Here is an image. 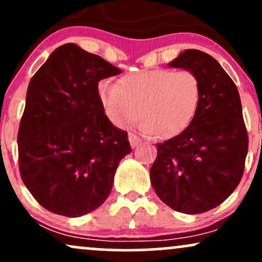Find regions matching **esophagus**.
Masks as SVG:
<instances>
[{
	"label": "esophagus",
	"mask_w": 262,
	"mask_h": 262,
	"mask_svg": "<svg viewBox=\"0 0 262 262\" xmlns=\"http://www.w3.org/2000/svg\"><path fill=\"white\" fill-rule=\"evenodd\" d=\"M129 141H130L132 148H135V146L139 145L141 140H140V138H139V137H137V135H135V134L130 133V134H129Z\"/></svg>",
	"instance_id": "1"
}]
</instances>
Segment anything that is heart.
<instances>
[{"mask_svg":"<svg viewBox=\"0 0 262 262\" xmlns=\"http://www.w3.org/2000/svg\"><path fill=\"white\" fill-rule=\"evenodd\" d=\"M201 96L200 77L188 69H143L123 75L118 82L104 80L98 85L104 113L114 125L127 128L141 117L140 130L162 139L191 124Z\"/></svg>","mask_w":262,"mask_h":262,"instance_id":"heart-1","label":"heart"}]
</instances>
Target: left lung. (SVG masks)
I'll return each instance as SVG.
<instances>
[{"mask_svg":"<svg viewBox=\"0 0 262 262\" xmlns=\"http://www.w3.org/2000/svg\"><path fill=\"white\" fill-rule=\"evenodd\" d=\"M169 66L194 71L202 96L191 124L156 144L158 156L150 180L170 208L198 214L224 202L239 185L248 154V132L235 83L217 60L187 49Z\"/></svg>","mask_w":262,"mask_h":262,"instance_id":"obj_1","label":"left lung"}]
</instances>
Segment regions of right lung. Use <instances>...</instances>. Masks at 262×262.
Instances as JSON below:
<instances>
[{
    "instance_id": "obj_1",
    "label": "right lung",
    "mask_w": 262,
    "mask_h": 262,
    "mask_svg": "<svg viewBox=\"0 0 262 262\" xmlns=\"http://www.w3.org/2000/svg\"><path fill=\"white\" fill-rule=\"evenodd\" d=\"M121 69L74 43L56 48L29 82L18 129L23 183L40 206L65 217L97 209L110 196L128 133L104 114L98 82Z\"/></svg>"
}]
</instances>
